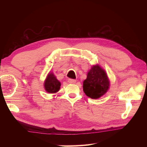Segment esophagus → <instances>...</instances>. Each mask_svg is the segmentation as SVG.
I'll use <instances>...</instances> for the list:
<instances>
[{
    "label": "esophagus",
    "instance_id": "1",
    "mask_svg": "<svg viewBox=\"0 0 147 147\" xmlns=\"http://www.w3.org/2000/svg\"><path fill=\"white\" fill-rule=\"evenodd\" d=\"M68 82L70 83V84H74V83L76 82V80L69 78V79L68 80Z\"/></svg>",
    "mask_w": 147,
    "mask_h": 147
}]
</instances>
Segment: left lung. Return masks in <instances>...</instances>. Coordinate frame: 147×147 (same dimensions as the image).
Segmentation results:
<instances>
[{
  "mask_svg": "<svg viewBox=\"0 0 147 147\" xmlns=\"http://www.w3.org/2000/svg\"><path fill=\"white\" fill-rule=\"evenodd\" d=\"M109 78L106 71L98 65L92 66L83 82V90L88 97L97 99L105 94L109 88Z\"/></svg>",
  "mask_w": 147,
  "mask_h": 147,
  "instance_id": "obj_1",
  "label": "left lung"
}]
</instances>
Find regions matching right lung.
I'll return each instance as SVG.
<instances>
[{
    "label": "right lung",
    "instance_id": "obj_1",
    "mask_svg": "<svg viewBox=\"0 0 147 147\" xmlns=\"http://www.w3.org/2000/svg\"><path fill=\"white\" fill-rule=\"evenodd\" d=\"M61 83L53 73H49L44 82L45 89L49 93H55L60 89Z\"/></svg>",
    "mask_w": 147,
    "mask_h": 147
}]
</instances>
